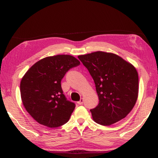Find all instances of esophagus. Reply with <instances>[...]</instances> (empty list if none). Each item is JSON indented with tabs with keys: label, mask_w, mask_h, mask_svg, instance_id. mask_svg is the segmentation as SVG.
I'll use <instances>...</instances> for the list:
<instances>
[{
	"label": "esophagus",
	"mask_w": 158,
	"mask_h": 158,
	"mask_svg": "<svg viewBox=\"0 0 158 158\" xmlns=\"http://www.w3.org/2000/svg\"><path fill=\"white\" fill-rule=\"evenodd\" d=\"M83 102H84V99L81 98V99H80V100L78 102H77V103H78L79 105H81V104H83Z\"/></svg>",
	"instance_id": "obj_1"
}]
</instances>
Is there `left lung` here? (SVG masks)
Segmentation results:
<instances>
[{"mask_svg":"<svg viewBox=\"0 0 158 158\" xmlns=\"http://www.w3.org/2000/svg\"><path fill=\"white\" fill-rule=\"evenodd\" d=\"M78 58L94 80L99 97L98 105L90 110L93 119L110 126L124 118L138 97L136 69L112 53L96 52Z\"/></svg>","mask_w":158,"mask_h":158,"instance_id":"left-lung-1","label":"left lung"}]
</instances>
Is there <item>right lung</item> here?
I'll use <instances>...</instances> for the list:
<instances>
[{
  "mask_svg": "<svg viewBox=\"0 0 158 158\" xmlns=\"http://www.w3.org/2000/svg\"><path fill=\"white\" fill-rule=\"evenodd\" d=\"M80 62L70 55L46 57L34 64L21 79L22 102L37 123L48 127L66 124L75 108L66 99L61 81L70 69Z\"/></svg>",
  "mask_w": 158,
  "mask_h": 158,
  "instance_id": "add662e5",
  "label": "right lung"
}]
</instances>
